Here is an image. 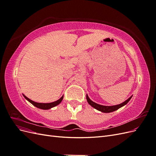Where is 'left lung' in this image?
Here are the masks:
<instances>
[{"label":"left lung","mask_w":156,"mask_h":156,"mask_svg":"<svg viewBox=\"0 0 156 156\" xmlns=\"http://www.w3.org/2000/svg\"><path fill=\"white\" fill-rule=\"evenodd\" d=\"M132 96H131V97H129L128 99H127V100H126L123 103H120V104L116 105H112V106H105V105H102L98 104V103L92 101L90 100V99L89 98V97H88L87 94V102L89 103L90 105L94 108H96V109H97L98 111H100L102 112L108 113V112H113V111H115L119 109V108H121L122 107H123L125 105H126L127 103L129 101V100H131V98H132Z\"/></svg>","instance_id":"obj_1"}]
</instances>
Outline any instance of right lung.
<instances>
[{
	"instance_id": "right-lung-1",
	"label": "right lung",
	"mask_w": 156,
	"mask_h": 156,
	"mask_svg": "<svg viewBox=\"0 0 156 156\" xmlns=\"http://www.w3.org/2000/svg\"><path fill=\"white\" fill-rule=\"evenodd\" d=\"M23 95L26 99V100L27 101H29L30 103H32L33 105L36 107L37 108H41V109H44V110H48L56 105H58L61 103V101H62L63 98H64V96H62L57 101H55L54 102H51V103H37V102H35L34 101L30 100L29 98H28L26 96L24 95V94H23Z\"/></svg>"
}]
</instances>
